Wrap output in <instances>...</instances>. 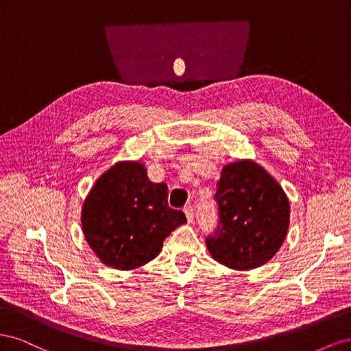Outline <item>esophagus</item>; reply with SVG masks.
<instances>
[{"instance_id": "34e87169", "label": "esophagus", "mask_w": 351, "mask_h": 351, "mask_svg": "<svg viewBox=\"0 0 351 351\" xmlns=\"http://www.w3.org/2000/svg\"><path fill=\"white\" fill-rule=\"evenodd\" d=\"M184 214H186V217H187V221H189V222H193V219H195V212H193V206L187 205V206L184 208Z\"/></svg>"}]
</instances>
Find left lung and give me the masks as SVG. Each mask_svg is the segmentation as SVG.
<instances>
[{"mask_svg": "<svg viewBox=\"0 0 351 351\" xmlns=\"http://www.w3.org/2000/svg\"><path fill=\"white\" fill-rule=\"evenodd\" d=\"M218 227L206 237L210 256L249 271L280 250L290 224V202L277 180L250 159L222 168L217 184Z\"/></svg>", "mask_w": 351, "mask_h": 351, "instance_id": "obj_1", "label": "left lung"}]
</instances>
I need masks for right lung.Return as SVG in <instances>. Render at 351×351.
Returning <instances> with one entry per match:
<instances>
[{
	"label": "right lung",
	"mask_w": 351,
	"mask_h": 351,
	"mask_svg": "<svg viewBox=\"0 0 351 351\" xmlns=\"http://www.w3.org/2000/svg\"><path fill=\"white\" fill-rule=\"evenodd\" d=\"M167 197V184L152 183L139 161L105 171L82 208L83 234L101 262L129 271L158 256L165 237L187 221Z\"/></svg>",
	"instance_id": "add662e5"
}]
</instances>
